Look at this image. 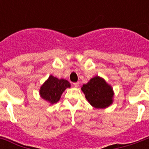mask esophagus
Returning <instances> with one entry per match:
<instances>
[{"instance_id":"esophagus-1","label":"esophagus","mask_w":149,"mask_h":149,"mask_svg":"<svg viewBox=\"0 0 149 149\" xmlns=\"http://www.w3.org/2000/svg\"><path fill=\"white\" fill-rule=\"evenodd\" d=\"M79 83L77 82V83H73V86H75V87H78L79 86Z\"/></svg>"}]
</instances>
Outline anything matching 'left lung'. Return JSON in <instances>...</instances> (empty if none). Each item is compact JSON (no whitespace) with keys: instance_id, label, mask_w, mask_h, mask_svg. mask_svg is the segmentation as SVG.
I'll list each match as a JSON object with an SVG mask.
<instances>
[{"instance_id":"8db88e82","label":"left lung","mask_w":149,"mask_h":149,"mask_svg":"<svg viewBox=\"0 0 149 149\" xmlns=\"http://www.w3.org/2000/svg\"><path fill=\"white\" fill-rule=\"evenodd\" d=\"M86 99L95 108L103 109L113 103V89L103 78L96 76L81 88Z\"/></svg>"}]
</instances>
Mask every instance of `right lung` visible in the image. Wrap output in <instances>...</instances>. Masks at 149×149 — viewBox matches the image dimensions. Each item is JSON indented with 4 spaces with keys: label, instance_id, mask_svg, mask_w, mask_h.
Here are the masks:
<instances>
[{
    "label": "right lung",
    "instance_id": "obj_1",
    "mask_svg": "<svg viewBox=\"0 0 149 149\" xmlns=\"http://www.w3.org/2000/svg\"><path fill=\"white\" fill-rule=\"evenodd\" d=\"M70 84L64 79H58L53 76H49L48 79L42 85L39 90L41 97L51 104L59 100L61 95L66 88H70Z\"/></svg>",
    "mask_w": 149,
    "mask_h": 149
}]
</instances>
